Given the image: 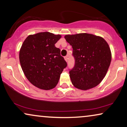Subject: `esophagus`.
<instances>
[{
    "label": "esophagus",
    "mask_w": 127,
    "mask_h": 127,
    "mask_svg": "<svg viewBox=\"0 0 127 127\" xmlns=\"http://www.w3.org/2000/svg\"><path fill=\"white\" fill-rule=\"evenodd\" d=\"M64 58H65V60L67 62V61H68V57L66 56V57H64Z\"/></svg>",
    "instance_id": "obj_1"
}]
</instances>
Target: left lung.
Here are the masks:
<instances>
[{
    "label": "left lung",
    "instance_id": "1",
    "mask_svg": "<svg viewBox=\"0 0 127 127\" xmlns=\"http://www.w3.org/2000/svg\"><path fill=\"white\" fill-rule=\"evenodd\" d=\"M72 46L74 67L69 71L72 84L80 90L94 88L101 82L110 66L112 54L105 39L89 33L66 35Z\"/></svg>",
    "mask_w": 127,
    "mask_h": 127
}]
</instances>
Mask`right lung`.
Wrapping results in <instances>:
<instances>
[{
    "instance_id": "1",
    "label": "right lung",
    "mask_w": 127,
    "mask_h": 127,
    "mask_svg": "<svg viewBox=\"0 0 127 127\" xmlns=\"http://www.w3.org/2000/svg\"><path fill=\"white\" fill-rule=\"evenodd\" d=\"M61 37L45 32L29 35L20 51V64L28 80L42 90L53 89L58 84L67 63L55 44Z\"/></svg>"
}]
</instances>
